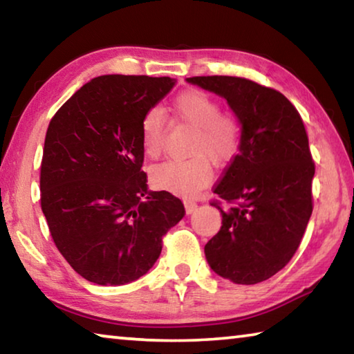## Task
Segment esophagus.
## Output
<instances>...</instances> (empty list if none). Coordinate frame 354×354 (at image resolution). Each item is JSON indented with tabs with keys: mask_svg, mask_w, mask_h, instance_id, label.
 Returning a JSON list of instances; mask_svg holds the SVG:
<instances>
[{
	"mask_svg": "<svg viewBox=\"0 0 354 354\" xmlns=\"http://www.w3.org/2000/svg\"><path fill=\"white\" fill-rule=\"evenodd\" d=\"M184 206H185V211H187V214L195 212L196 207H198V205H196L195 201H190V200H185L184 201Z\"/></svg>",
	"mask_w": 354,
	"mask_h": 354,
	"instance_id": "esophagus-1",
	"label": "esophagus"
}]
</instances>
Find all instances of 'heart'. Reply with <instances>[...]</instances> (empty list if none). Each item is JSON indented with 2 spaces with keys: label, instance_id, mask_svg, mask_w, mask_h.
I'll use <instances>...</instances> for the list:
<instances>
[{
  "label": "heart",
  "instance_id": "heart-1",
  "mask_svg": "<svg viewBox=\"0 0 354 354\" xmlns=\"http://www.w3.org/2000/svg\"><path fill=\"white\" fill-rule=\"evenodd\" d=\"M171 113L179 122L195 128L189 145V159H175L154 167L151 181L156 187L176 195L194 196L211 179V165H223L234 158L241 143V128L234 118L221 113L217 100L200 91L185 92L175 100ZM167 136L164 111L153 107L142 118L140 137L148 158L162 153Z\"/></svg>",
  "mask_w": 354,
  "mask_h": 354
}]
</instances>
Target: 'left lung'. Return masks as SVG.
<instances>
[{"mask_svg":"<svg viewBox=\"0 0 354 354\" xmlns=\"http://www.w3.org/2000/svg\"><path fill=\"white\" fill-rule=\"evenodd\" d=\"M225 98L242 124L239 153L214 194L221 227L206 243L209 267L236 284H257L292 259L313 214L315 165L298 111L283 93L245 77L194 76Z\"/></svg>","mask_w":354,"mask_h":354,"instance_id":"left-lung-1","label":"left lung"}]
</instances>
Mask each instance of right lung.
<instances>
[{"instance_id":"right-lung-1","label":"right lung","mask_w":354,"mask_h":354,"mask_svg":"<svg viewBox=\"0 0 354 354\" xmlns=\"http://www.w3.org/2000/svg\"><path fill=\"white\" fill-rule=\"evenodd\" d=\"M169 76L103 75L51 118L40 167V205L57 250L91 283L143 277L162 236L184 217L170 192L148 190L140 123L169 93Z\"/></svg>"}]
</instances>
